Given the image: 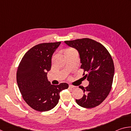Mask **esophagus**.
<instances>
[{
    "instance_id": "obj_1",
    "label": "esophagus",
    "mask_w": 131,
    "mask_h": 131,
    "mask_svg": "<svg viewBox=\"0 0 131 131\" xmlns=\"http://www.w3.org/2000/svg\"><path fill=\"white\" fill-rule=\"evenodd\" d=\"M69 87L70 88H74V87H75V86H74V85H69Z\"/></svg>"
}]
</instances>
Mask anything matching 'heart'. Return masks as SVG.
<instances>
[{
	"label": "heart",
	"mask_w": 131,
	"mask_h": 131,
	"mask_svg": "<svg viewBox=\"0 0 131 131\" xmlns=\"http://www.w3.org/2000/svg\"><path fill=\"white\" fill-rule=\"evenodd\" d=\"M72 52H76V51L73 48H68L64 50L63 53H64V55H65L66 54H68V53Z\"/></svg>",
	"instance_id": "obj_1"
}]
</instances>
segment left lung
<instances>
[{"label": "left lung", "mask_w": 131, "mask_h": 131, "mask_svg": "<svg viewBox=\"0 0 131 131\" xmlns=\"http://www.w3.org/2000/svg\"><path fill=\"white\" fill-rule=\"evenodd\" d=\"M71 47L78 51L81 69L87 77L89 85L83 90V96L76 99V103L84 108H93L103 102L109 94L113 83L114 66L107 50L99 42L89 38L65 41Z\"/></svg>", "instance_id": "1"}]
</instances>
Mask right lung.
Segmentation results:
<instances>
[{"label":"right lung","mask_w":131,"mask_h":131,"mask_svg":"<svg viewBox=\"0 0 131 131\" xmlns=\"http://www.w3.org/2000/svg\"><path fill=\"white\" fill-rule=\"evenodd\" d=\"M61 42L39 44L25 53L17 72V82L26 103L39 112L51 110L58 103L59 93L67 83L52 85L47 79L53 53Z\"/></svg>","instance_id":"obj_1"}]
</instances>
